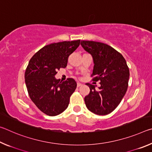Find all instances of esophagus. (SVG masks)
I'll return each mask as SVG.
<instances>
[{
	"mask_svg": "<svg viewBox=\"0 0 152 152\" xmlns=\"http://www.w3.org/2000/svg\"><path fill=\"white\" fill-rule=\"evenodd\" d=\"M82 85H83V84H82V83H80V82H78V83H77V86H78V87H80V86H81Z\"/></svg>",
	"mask_w": 152,
	"mask_h": 152,
	"instance_id": "34e87169",
	"label": "esophagus"
}]
</instances>
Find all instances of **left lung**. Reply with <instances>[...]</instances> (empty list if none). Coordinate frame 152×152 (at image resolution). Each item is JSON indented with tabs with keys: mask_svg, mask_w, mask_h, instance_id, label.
<instances>
[{
	"mask_svg": "<svg viewBox=\"0 0 152 152\" xmlns=\"http://www.w3.org/2000/svg\"><path fill=\"white\" fill-rule=\"evenodd\" d=\"M80 44L93 58L92 80L101 81L99 89L86 84L90 88V93L84 97L86 106L96 115L109 114L119 104L127 90L129 69L127 62L119 51L105 43L81 41Z\"/></svg>",
	"mask_w": 152,
	"mask_h": 152,
	"instance_id": "left-lung-1",
	"label": "left lung"
}]
</instances>
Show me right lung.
Segmentation results:
<instances>
[{"instance_id": "right-lung-1", "label": "right lung", "mask_w": 152, "mask_h": 152, "mask_svg": "<svg viewBox=\"0 0 152 152\" xmlns=\"http://www.w3.org/2000/svg\"><path fill=\"white\" fill-rule=\"evenodd\" d=\"M80 40L51 43L31 58L25 72L30 99L41 111L56 116L68 107L71 95L77 86L75 80L55 78L60 68H66L69 56L80 45Z\"/></svg>"}]
</instances>
